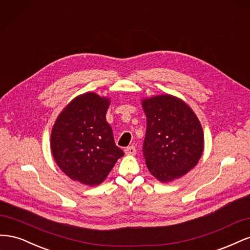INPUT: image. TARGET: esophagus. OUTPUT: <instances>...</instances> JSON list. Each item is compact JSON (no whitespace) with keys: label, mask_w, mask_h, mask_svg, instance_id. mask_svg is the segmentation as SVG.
Instances as JSON below:
<instances>
[{"label":"esophagus","mask_w":250,"mask_h":250,"mask_svg":"<svg viewBox=\"0 0 250 250\" xmlns=\"http://www.w3.org/2000/svg\"><path fill=\"white\" fill-rule=\"evenodd\" d=\"M135 153H137V149H135L134 146H129L125 149L126 155H134Z\"/></svg>","instance_id":"34e87169"}]
</instances>
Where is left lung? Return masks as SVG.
<instances>
[{
  "label": "left lung",
  "mask_w": 250,
  "mask_h": 250,
  "mask_svg": "<svg viewBox=\"0 0 250 250\" xmlns=\"http://www.w3.org/2000/svg\"><path fill=\"white\" fill-rule=\"evenodd\" d=\"M147 118L143 153L147 168L161 183H170L192 170L203 152L204 137L197 116L172 95L142 100Z\"/></svg>",
  "instance_id": "obj_1"
}]
</instances>
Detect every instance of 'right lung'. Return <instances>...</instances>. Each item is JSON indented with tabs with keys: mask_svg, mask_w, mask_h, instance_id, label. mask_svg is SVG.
Segmentation results:
<instances>
[{
	"mask_svg": "<svg viewBox=\"0 0 250 250\" xmlns=\"http://www.w3.org/2000/svg\"><path fill=\"white\" fill-rule=\"evenodd\" d=\"M109 104V98L93 92L79 95L59 113L52 128L51 152L57 166L83 185L103 183L124 155L106 122Z\"/></svg>",
	"mask_w": 250,
	"mask_h": 250,
	"instance_id": "add662e5",
	"label": "right lung"
}]
</instances>
